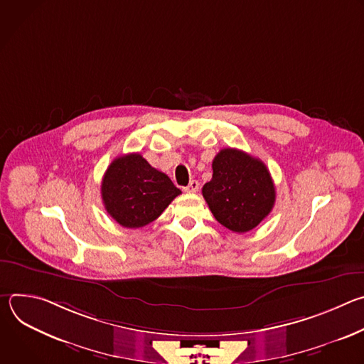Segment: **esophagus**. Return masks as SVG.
Here are the masks:
<instances>
[{"mask_svg":"<svg viewBox=\"0 0 364 364\" xmlns=\"http://www.w3.org/2000/svg\"><path fill=\"white\" fill-rule=\"evenodd\" d=\"M198 181L197 180H191L190 183H188V186L187 187H184V191H187V193H196L197 190H198Z\"/></svg>","mask_w":364,"mask_h":364,"instance_id":"esophagus-1","label":"esophagus"}]
</instances>
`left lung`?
<instances>
[{"label": "left lung", "mask_w": 364, "mask_h": 364, "mask_svg": "<svg viewBox=\"0 0 364 364\" xmlns=\"http://www.w3.org/2000/svg\"><path fill=\"white\" fill-rule=\"evenodd\" d=\"M212 168L213 177L201 191L220 225L245 233L271 213L275 186L261 160L236 148H223L215 157Z\"/></svg>", "instance_id": "8db88e82"}]
</instances>
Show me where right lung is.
<instances>
[{
    "label": "right lung",
    "instance_id": "add662e5",
    "mask_svg": "<svg viewBox=\"0 0 364 364\" xmlns=\"http://www.w3.org/2000/svg\"><path fill=\"white\" fill-rule=\"evenodd\" d=\"M100 193L111 218L129 229L154 222L181 194L167 174L151 167L138 152L121 155L111 163Z\"/></svg>",
    "mask_w": 364,
    "mask_h": 364
}]
</instances>
